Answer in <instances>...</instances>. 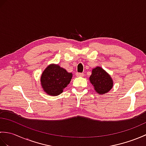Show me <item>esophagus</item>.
<instances>
[{"label": "esophagus", "instance_id": "34e87169", "mask_svg": "<svg viewBox=\"0 0 146 146\" xmlns=\"http://www.w3.org/2000/svg\"><path fill=\"white\" fill-rule=\"evenodd\" d=\"M76 76L77 77H82V76H84V74L82 73H77L76 74Z\"/></svg>", "mask_w": 146, "mask_h": 146}]
</instances>
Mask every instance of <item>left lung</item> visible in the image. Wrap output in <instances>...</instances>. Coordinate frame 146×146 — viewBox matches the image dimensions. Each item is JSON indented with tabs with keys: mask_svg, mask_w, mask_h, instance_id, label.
I'll return each instance as SVG.
<instances>
[{
	"mask_svg": "<svg viewBox=\"0 0 146 146\" xmlns=\"http://www.w3.org/2000/svg\"><path fill=\"white\" fill-rule=\"evenodd\" d=\"M89 80L96 92L100 95L107 94L113 86V82L111 76L100 66L92 69V75Z\"/></svg>",
	"mask_w": 146,
	"mask_h": 146,
	"instance_id": "8db88e82",
	"label": "left lung"
}]
</instances>
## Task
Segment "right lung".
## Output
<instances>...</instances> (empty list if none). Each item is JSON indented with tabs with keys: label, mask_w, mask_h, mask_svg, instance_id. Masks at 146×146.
I'll return each instance as SVG.
<instances>
[{
	"label": "right lung",
	"mask_w": 146,
	"mask_h": 146,
	"mask_svg": "<svg viewBox=\"0 0 146 146\" xmlns=\"http://www.w3.org/2000/svg\"><path fill=\"white\" fill-rule=\"evenodd\" d=\"M72 76V73H68L59 64H49L41 74L42 88L47 95H59L70 83Z\"/></svg>",
	"instance_id": "1"
}]
</instances>
